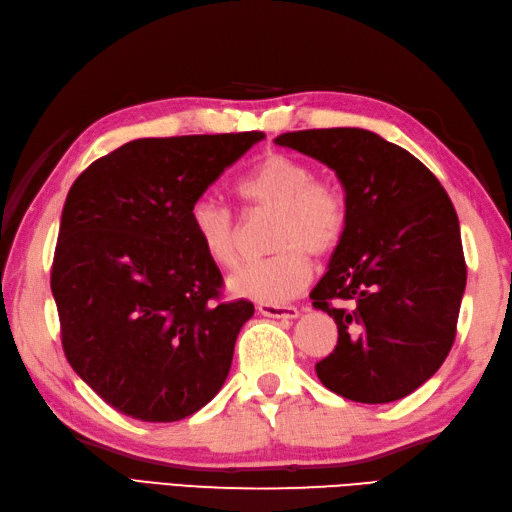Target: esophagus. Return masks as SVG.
<instances>
[{
	"mask_svg": "<svg viewBox=\"0 0 512 512\" xmlns=\"http://www.w3.org/2000/svg\"><path fill=\"white\" fill-rule=\"evenodd\" d=\"M258 314H263L267 318H280V320H294L300 316V311L291 305H258Z\"/></svg>",
	"mask_w": 512,
	"mask_h": 512,
	"instance_id": "34e87169",
	"label": "esophagus"
}]
</instances>
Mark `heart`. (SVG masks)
<instances>
[{
	"label": "heart",
	"mask_w": 512,
	"mask_h": 512,
	"mask_svg": "<svg viewBox=\"0 0 512 512\" xmlns=\"http://www.w3.org/2000/svg\"><path fill=\"white\" fill-rule=\"evenodd\" d=\"M238 192L256 210L276 212L271 249L278 254L249 263L227 280L234 296L263 305H280L309 283V256L336 252L349 221L342 187L316 179L309 163L289 154H267L238 185ZM190 225L198 245L214 265L229 269L238 263L241 227L227 205L203 196L192 205Z\"/></svg>",
	"instance_id": "1"
}]
</instances>
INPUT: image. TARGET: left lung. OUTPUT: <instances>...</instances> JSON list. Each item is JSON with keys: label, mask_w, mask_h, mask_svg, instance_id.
<instances>
[{"label": "left lung", "mask_w": 512, "mask_h": 512, "mask_svg": "<svg viewBox=\"0 0 512 512\" xmlns=\"http://www.w3.org/2000/svg\"><path fill=\"white\" fill-rule=\"evenodd\" d=\"M276 143L336 172L349 207L311 291L338 325L318 378L353 402L400 400L433 378L455 340L466 263L451 198L411 152L369 130L287 132Z\"/></svg>", "instance_id": "8db88e82"}]
</instances>
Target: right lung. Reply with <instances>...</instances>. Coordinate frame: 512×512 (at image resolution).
<instances>
[{"instance_id":"1","label":"right lung","mask_w":512,"mask_h":512,"mask_svg":"<svg viewBox=\"0 0 512 512\" xmlns=\"http://www.w3.org/2000/svg\"><path fill=\"white\" fill-rule=\"evenodd\" d=\"M263 132L137 139L90 165L61 212L50 287L66 358L119 413L176 422L221 391L247 300L190 225L192 205Z\"/></svg>"}]
</instances>
